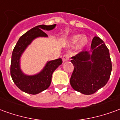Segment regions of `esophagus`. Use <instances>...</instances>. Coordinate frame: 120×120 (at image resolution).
Here are the masks:
<instances>
[{
	"mask_svg": "<svg viewBox=\"0 0 120 120\" xmlns=\"http://www.w3.org/2000/svg\"><path fill=\"white\" fill-rule=\"evenodd\" d=\"M69 55H68V54H65L62 57V60L63 62H66V61H68V60H69Z\"/></svg>",
	"mask_w": 120,
	"mask_h": 120,
	"instance_id": "1",
	"label": "esophagus"
}]
</instances>
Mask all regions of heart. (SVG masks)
<instances>
[{
  "label": "heart",
  "mask_w": 120,
  "mask_h": 120,
  "mask_svg": "<svg viewBox=\"0 0 120 120\" xmlns=\"http://www.w3.org/2000/svg\"><path fill=\"white\" fill-rule=\"evenodd\" d=\"M87 38L85 35L80 36V34H76L71 38L70 42L71 44H75L77 42L76 48L78 49H82L83 47L86 46L87 43Z\"/></svg>",
  "instance_id": "obj_1"
}]
</instances>
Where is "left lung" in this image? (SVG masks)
<instances>
[{"label":"left lung","instance_id":"8db88e82","mask_svg":"<svg viewBox=\"0 0 120 120\" xmlns=\"http://www.w3.org/2000/svg\"><path fill=\"white\" fill-rule=\"evenodd\" d=\"M71 58L74 70L70 83L75 90L89 95L105 86L111 76L112 63L109 51L101 38L94 37L90 51H82Z\"/></svg>","mask_w":120,"mask_h":120}]
</instances>
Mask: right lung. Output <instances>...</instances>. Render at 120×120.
Returning a JSON list of instances; mask_svg holds the SVG:
<instances>
[{
	"label": "right lung",
	"instance_id": "1",
	"mask_svg": "<svg viewBox=\"0 0 120 120\" xmlns=\"http://www.w3.org/2000/svg\"><path fill=\"white\" fill-rule=\"evenodd\" d=\"M56 24L46 26L39 25L32 28L20 37L15 46L11 56L10 73L15 85L22 91L28 94H37L47 89L51 83V78L55 69L62 64V58L47 62L44 68L35 75H26L22 73L20 67L21 55L31 42L37 37H47L43 30H53Z\"/></svg>",
	"mask_w": 120,
	"mask_h": 120
}]
</instances>
